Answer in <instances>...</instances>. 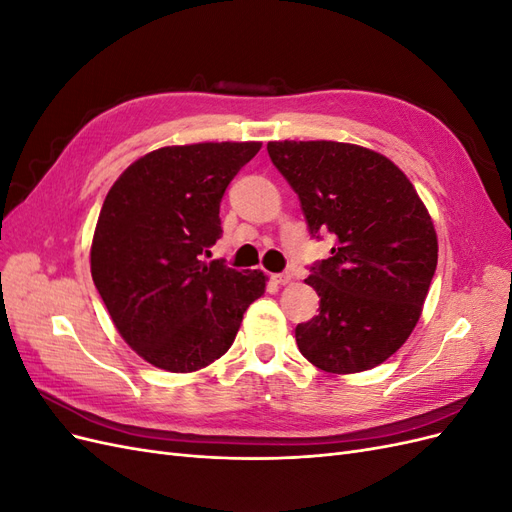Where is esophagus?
Here are the masks:
<instances>
[{
  "label": "esophagus",
  "instance_id": "34e87169",
  "mask_svg": "<svg viewBox=\"0 0 512 512\" xmlns=\"http://www.w3.org/2000/svg\"><path fill=\"white\" fill-rule=\"evenodd\" d=\"M271 280H273L275 284L284 286V284H290V280H292V273H288V271H284V273H273V275H271Z\"/></svg>",
  "mask_w": 512,
  "mask_h": 512
}]
</instances>
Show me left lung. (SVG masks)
<instances>
[{
    "label": "left lung",
    "instance_id": "1",
    "mask_svg": "<svg viewBox=\"0 0 512 512\" xmlns=\"http://www.w3.org/2000/svg\"><path fill=\"white\" fill-rule=\"evenodd\" d=\"M301 200L309 235L333 237L331 256L309 267L320 312L294 337L329 374L380 365L410 337L438 265L433 222L414 185L380 153L333 141L267 145Z\"/></svg>",
    "mask_w": 512,
    "mask_h": 512
}]
</instances>
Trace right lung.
Here are the masks:
<instances>
[{
    "label": "right lung",
    "instance_id": "add662e5",
    "mask_svg": "<svg viewBox=\"0 0 512 512\" xmlns=\"http://www.w3.org/2000/svg\"><path fill=\"white\" fill-rule=\"evenodd\" d=\"M260 143L162 147L108 190L91 243V277L128 346L151 365L188 374L235 342L265 292L260 271L209 260L220 203Z\"/></svg>",
    "mask_w": 512,
    "mask_h": 512
}]
</instances>
